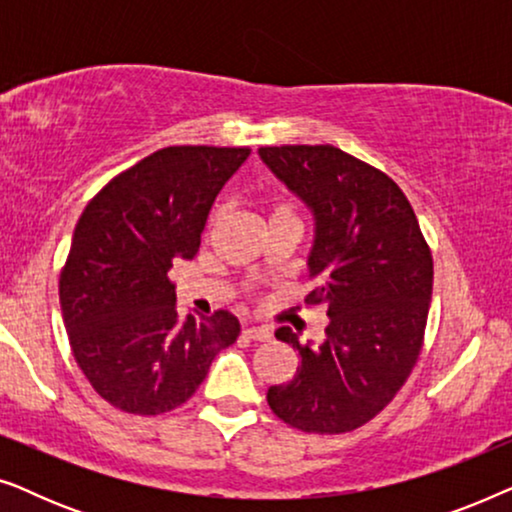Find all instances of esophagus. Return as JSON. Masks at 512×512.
<instances>
[{
    "mask_svg": "<svg viewBox=\"0 0 512 512\" xmlns=\"http://www.w3.org/2000/svg\"><path fill=\"white\" fill-rule=\"evenodd\" d=\"M242 333L247 335V338L258 340V342H265L272 338V328H268V326H247Z\"/></svg>",
    "mask_w": 512,
    "mask_h": 512,
    "instance_id": "obj_1",
    "label": "esophagus"
}]
</instances>
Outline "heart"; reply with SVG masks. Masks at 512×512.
I'll return each instance as SVG.
<instances>
[{
  "mask_svg": "<svg viewBox=\"0 0 512 512\" xmlns=\"http://www.w3.org/2000/svg\"><path fill=\"white\" fill-rule=\"evenodd\" d=\"M279 216H296V209H293L291 202L282 198V195H275V198H270L268 202V219L272 221V219H279Z\"/></svg>",
  "mask_w": 512,
  "mask_h": 512,
  "instance_id": "obj_1",
  "label": "heart"
}]
</instances>
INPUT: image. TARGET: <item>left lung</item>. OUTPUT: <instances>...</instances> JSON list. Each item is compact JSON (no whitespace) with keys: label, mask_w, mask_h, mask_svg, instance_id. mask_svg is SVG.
Returning a JSON list of instances; mask_svg holds the SVG:
<instances>
[{"label":"left lung","mask_w":512,"mask_h":512,"mask_svg":"<svg viewBox=\"0 0 512 512\" xmlns=\"http://www.w3.org/2000/svg\"><path fill=\"white\" fill-rule=\"evenodd\" d=\"M263 163L317 221L305 305H324L321 345L289 326L298 352L289 382L268 389L272 412L305 433H347L394 401L424 345L433 258L415 209L391 177L331 144L261 146Z\"/></svg>","instance_id":"8db88e82"}]
</instances>
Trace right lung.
I'll list each match as a JSON object with an SVG mask.
<instances>
[{"label": "right lung", "instance_id": "right-lung-1", "mask_svg": "<svg viewBox=\"0 0 512 512\" xmlns=\"http://www.w3.org/2000/svg\"><path fill=\"white\" fill-rule=\"evenodd\" d=\"M249 153L165 146L83 209L60 272V307L76 363L114 408L144 417L179 408L240 335L228 310L181 321L167 272L198 254L216 195Z\"/></svg>", "mask_w": 512, "mask_h": 512}]
</instances>
